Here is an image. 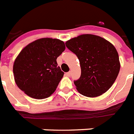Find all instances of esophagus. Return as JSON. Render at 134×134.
Here are the masks:
<instances>
[{"mask_svg": "<svg viewBox=\"0 0 134 134\" xmlns=\"http://www.w3.org/2000/svg\"><path fill=\"white\" fill-rule=\"evenodd\" d=\"M65 75L67 76H71V72H70V71H69V72H67V73L65 74Z\"/></svg>", "mask_w": 134, "mask_h": 134, "instance_id": "esophagus-1", "label": "esophagus"}]
</instances>
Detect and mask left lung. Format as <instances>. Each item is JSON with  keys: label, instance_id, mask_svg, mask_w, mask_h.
Instances as JSON below:
<instances>
[{"label": "left lung", "instance_id": "1", "mask_svg": "<svg viewBox=\"0 0 134 134\" xmlns=\"http://www.w3.org/2000/svg\"><path fill=\"white\" fill-rule=\"evenodd\" d=\"M66 46L79 60L81 74L74 81L80 94L96 97L105 93L114 83L120 63L115 46L94 35H81L67 41Z\"/></svg>", "mask_w": 134, "mask_h": 134}]
</instances>
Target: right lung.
<instances>
[{"label":"right lung","instance_id":"obj_1","mask_svg":"<svg viewBox=\"0 0 134 134\" xmlns=\"http://www.w3.org/2000/svg\"><path fill=\"white\" fill-rule=\"evenodd\" d=\"M65 49L63 41L52 38L39 39L24 47L13 65L19 88L34 99L50 97L64 75L56 59Z\"/></svg>","mask_w":134,"mask_h":134}]
</instances>
